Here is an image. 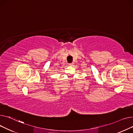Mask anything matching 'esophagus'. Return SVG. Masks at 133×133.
<instances>
[{"instance_id":"34e87169","label":"esophagus","mask_w":133,"mask_h":133,"mask_svg":"<svg viewBox=\"0 0 133 133\" xmlns=\"http://www.w3.org/2000/svg\"><path fill=\"white\" fill-rule=\"evenodd\" d=\"M74 63H70V64H69V65H70V66H72V65H74Z\"/></svg>"}]
</instances>
